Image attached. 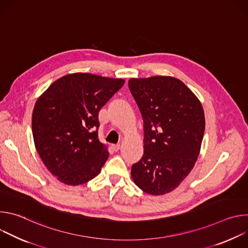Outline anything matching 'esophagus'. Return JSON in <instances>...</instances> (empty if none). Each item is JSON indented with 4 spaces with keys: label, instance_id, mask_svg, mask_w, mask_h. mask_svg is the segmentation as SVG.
Masks as SVG:
<instances>
[{
    "label": "esophagus",
    "instance_id": "34e87169",
    "mask_svg": "<svg viewBox=\"0 0 248 248\" xmlns=\"http://www.w3.org/2000/svg\"><path fill=\"white\" fill-rule=\"evenodd\" d=\"M112 148H113V150H114V151H116V152H117V151H119V150H120L121 145H120V144H113V145H112Z\"/></svg>",
    "mask_w": 248,
    "mask_h": 248
}]
</instances>
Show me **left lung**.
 Wrapping results in <instances>:
<instances>
[{
  "label": "left lung",
  "mask_w": 248,
  "mask_h": 248,
  "mask_svg": "<svg viewBox=\"0 0 248 248\" xmlns=\"http://www.w3.org/2000/svg\"><path fill=\"white\" fill-rule=\"evenodd\" d=\"M144 123V154L131 167L134 184L151 195L178 187L193 169L205 129L202 105L180 79L130 78Z\"/></svg>",
  "instance_id": "8db88e82"
}]
</instances>
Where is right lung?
<instances>
[{
  "label": "right lung",
  "instance_id": "1",
  "mask_svg": "<svg viewBox=\"0 0 248 248\" xmlns=\"http://www.w3.org/2000/svg\"><path fill=\"white\" fill-rule=\"evenodd\" d=\"M124 80L92 74L64 76L38 98L32 113V134L44 165L67 186L85 184L109 157L98 138L99 111Z\"/></svg>",
  "mask_w": 248,
  "mask_h": 248
}]
</instances>
